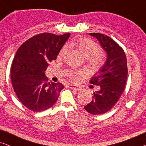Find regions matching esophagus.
Listing matches in <instances>:
<instances>
[{"label": "esophagus", "mask_w": 146, "mask_h": 146, "mask_svg": "<svg viewBox=\"0 0 146 146\" xmlns=\"http://www.w3.org/2000/svg\"><path fill=\"white\" fill-rule=\"evenodd\" d=\"M68 87L70 88V89L74 90H76V91H80V90H81V89H82L80 87L76 86H74V85H68Z\"/></svg>", "instance_id": "obj_1"}]
</instances>
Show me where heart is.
Wrapping results in <instances>:
<instances>
[{
    "label": "heart",
    "instance_id": "1",
    "mask_svg": "<svg viewBox=\"0 0 146 146\" xmlns=\"http://www.w3.org/2000/svg\"><path fill=\"white\" fill-rule=\"evenodd\" d=\"M79 50L80 52L84 58H86L90 66L92 68H98L102 64V56L99 52V46L96 43L88 38H82L74 43ZM68 46H64L60 51L58 56H62L66 52ZM84 74V71L71 70L67 72L66 76L72 82H77Z\"/></svg>",
    "mask_w": 146,
    "mask_h": 146
}]
</instances>
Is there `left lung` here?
Wrapping results in <instances>:
<instances>
[{"label":"left lung","mask_w":146,"mask_h":146,"mask_svg":"<svg viewBox=\"0 0 146 146\" xmlns=\"http://www.w3.org/2000/svg\"><path fill=\"white\" fill-rule=\"evenodd\" d=\"M100 42L106 53L105 63L90 81L100 89L94 92L92 100L84 106L88 113L100 115L114 106L124 91L127 76V59L123 50L117 43L100 33H90Z\"/></svg>","instance_id":"8db88e82"}]
</instances>
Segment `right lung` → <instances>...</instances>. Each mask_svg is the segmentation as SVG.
<instances>
[{
  "label": "right lung",
  "mask_w": 146,
  "mask_h": 146,
  "mask_svg": "<svg viewBox=\"0 0 146 146\" xmlns=\"http://www.w3.org/2000/svg\"><path fill=\"white\" fill-rule=\"evenodd\" d=\"M70 36V33L39 34L18 49L11 66L12 85L19 100L31 110L38 112L50 108L64 88L61 83L48 82L45 71Z\"/></svg>",
  "instance_id": "add662e5"
}]
</instances>
